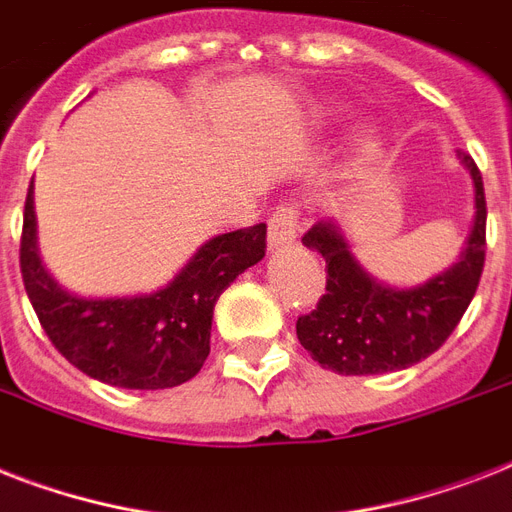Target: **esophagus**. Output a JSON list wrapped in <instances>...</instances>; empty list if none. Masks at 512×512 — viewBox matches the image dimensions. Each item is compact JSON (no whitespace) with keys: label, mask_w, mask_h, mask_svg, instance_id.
<instances>
[{"label":"esophagus","mask_w":512,"mask_h":512,"mask_svg":"<svg viewBox=\"0 0 512 512\" xmlns=\"http://www.w3.org/2000/svg\"><path fill=\"white\" fill-rule=\"evenodd\" d=\"M300 236V212L295 204H281L276 215L268 223V247L284 249L292 247Z\"/></svg>","instance_id":"34e87169"}]
</instances>
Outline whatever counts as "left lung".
Returning <instances> with one entry per match:
<instances>
[{"label": "left lung", "instance_id": "left-lung-1", "mask_svg": "<svg viewBox=\"0 0 512 512\" xmlns=\"http://www.w3.org/2000/svg\"><path fill=\"white\" fill-rule=\"evenodd\" d=\"M457 159L473 177L476 215L460 257L414 287L374 279L345 239L337 220H319L303 244L327 260V295L297 319V340L313 361L337 374H385L409 369L436 353L460 324L476 295L486 257V196L476 162Z\"/></svg>", "mask_w": 512, "mask_h": 512}]
</instances>
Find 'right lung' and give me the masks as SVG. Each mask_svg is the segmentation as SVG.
I'll list each match as a JSON object with an SVG mask.
<instances>
[{
  "mask_svg": "<svg viewBox=\"0 0 512 512\" xmlns=\"http://www.w3.org/2000/svg\"><path fill=\"white\" fill-rule=\"evenodd\" d=\"M265 257V223L204 241L164 287L148 295L82 297L52 279L39 257L34 180L28 185L20 273L52 345L92 380L114 388H175L209 356L217 297Z\"/></svg>",
  "mask_w": 512,
  "mask_h": 512,
  "instance_id": "right-lung-1",
  "label": "right lung"
}]
</instances>
